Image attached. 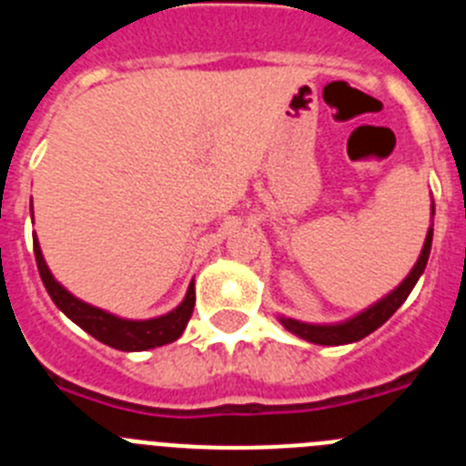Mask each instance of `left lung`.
<instances>
[{"label":"left lung","instance_id":"obj_1","mask_svg":"<svg viewBox=\"0 0 466 466\" xmlns=\"http://www.w3.org/2000/svg\"><path fill=\"white\" fill-rule=\"evenodd\" d=\"M431 214H434V205H431ZM431 236H434V228L430 226V233L425 238V247L420 252L418 263L413 266V270L409 273V278L399 284L392 294H387L385 299L378 300L376 306L366 308L364 312H360L357 317L348 319V322L340 324H306L299 322V319H291V317H279V322L287 331L296 333L299 339L310 340V343L317 345H345V343H355V340H361L364 336H369L371 331H376L380 324H385L390 317L397 312V308L401 306L403 300L409 299V294L413 291L415 282L420 279L422 270L427 266V258H430L431 249Z\"/></svg>","mask_w":466,"mask_h":466}]
</instances>
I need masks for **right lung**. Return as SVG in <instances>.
<instances>
[{
	"label": "right lung",
	"instance_id": "right-lung-1",
	"mask_svg": "<svg viewBox=\"0 0 466 466\" xmlns=\"http://www.w3.org/2000/svg\"><path fill=\"white\" fill-rule=\"evenodd\" d=\"M32 238H35L36 268H39L41 282L46 287L53 303H56L72 322L79 324L84 331H88L90 336L100 340V343L109 345V348L123 350V352H139V350H151L160 348V345L166 343H172V340L179 339L184 329H187L188 319H191L193 306H196V289H193V282L188 284L187 299H184L175 310L167 312V315L156 317V319H144V322L121 319V317L111 315V312L88 306V303H84V300H79L76 296L69 294L63 284L56 282V278H53L51 270H48L46 261H44V254H41L36 236Z\"/></svg>",
	"mask_w": 466,
	"mask_h": 466
}]
</instances>
